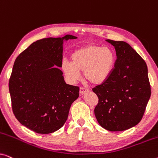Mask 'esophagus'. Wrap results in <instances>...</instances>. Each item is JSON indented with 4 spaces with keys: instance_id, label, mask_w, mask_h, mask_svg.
<instances>
[{
    "instance_id": "esophagus-1",
    "label": "esophagus",
    "mask_w": 158,
    "mask_h": 158,
    "mask_svg": "<svg viewBox=\"0 0 158 158\" xmlns=\"http://www.w3.org/2000/svg\"><path fill=\"white\" fill-rule=\"evenodd\" d=\"M88 90V88H84V87H81L80 88V94H85V92H87Z\"/></svg>"
}]
</instances>
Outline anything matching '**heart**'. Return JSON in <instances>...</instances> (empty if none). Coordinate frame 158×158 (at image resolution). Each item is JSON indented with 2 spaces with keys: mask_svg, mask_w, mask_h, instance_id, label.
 <instances>
[{
  "mask_svg": "<svg viewBox=\"0 0 158 158\" xmlns=\"http://www.w3.org/2000/svg\"><path fill=\"white\" fill-rule=\"evenodd\" d=\"M71 62L64 60L62 68L71 82L81 77L83 70L85 78L94 85L103 83L111 75L116 61L113 49L108 47L88 44L77 49L70 56Z\"/></svg>",
  "mask_w": 158,
  "mask_h": 158,
  "instance_id": "obj_1",
  "label": "heart"
}]
</instances>
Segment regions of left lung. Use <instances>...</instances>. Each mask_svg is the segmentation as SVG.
Returning <instances> with one entry per match:
<instances>
[{"label":"left lung","instance_id":"obj_1","mask_svg":"<svg viewBox=\"0 0 158 158\" xmlns=\"http://www.w3.org/2000/svg\"><path fill=\"white\" fill-rule=\"evenodd\" d=\"M106 41L114 47L117 57L109 78L92 88L98 98L94 113L103 128L124 131L141 121L150 98L148 67L127 42Z\"/></svg>","mask_w":158,"mask_h":158}]
</instances>
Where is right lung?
I'll return each mask as SVG.
<instances>
[{
	"mask_svg": "<svg viewBox=\"0 0 158 158\" xmlns=\"http://www.w3.org/2000/svg\"><path fill=\"white\" fill-rule=\"evenodd\" d=\"M44 38L32 43L16 57L9 79L13 113L28 129L39 134L58 130L79 96L78 86L66 84L62 67L63 40Z\"/></svg>",
	"mask_w": 158,
	"mask_h": 158,
	"instance_id": "1",
	"label": "right lung"
}]
</instances>
